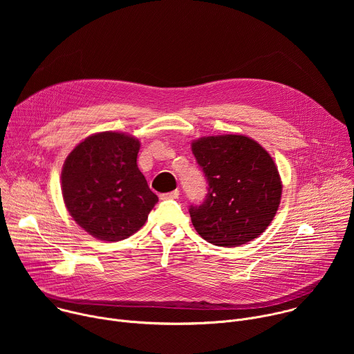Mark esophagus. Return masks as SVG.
Returning a JSON list of instances; mask_svg holds the SVG:
<instances>
[{
	"instance_id": "1",
	"label": "esophagus",
	"mask_w": 354,
	"mask_h": 354,
	"mask_svg": "<svg viewBox=\"0 0 354 354\" xmlns=\"http://www.w3.org/2000/svg\"><path fill=\"white\" fill-rule=\"evenodd\" d=\"M179 196V190L176 189V190H172V192H169V193H162L161 194V198L162 200H169V198H176Z\"/></svg>"
}]
</instances>
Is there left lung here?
<instances>
[{
    "label": "left lung",
    "instance_id": "8db88e82",
    "mask_svg": "<svg viewBox=\"0 0 354 354\" xmlns=\"http://www.w3.org/2000/svg\"><path fill=\"white\" fill-rule=\"evenodd\" d=\"M192 153L209 183L206 200L189 209L198 235L227 248L258 238L274 218L283 189L270 154L242 134L201 137Z\"/></svg>",
    "mask_w": 354,
    "mask_h": 354
}]
</instances>
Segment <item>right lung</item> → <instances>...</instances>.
<instances>
[{
	"label": "right lung",
	"instance_id": "obj_1",
	"mask_svg": "<svg viewBox=\"0 0 354 354\" xmlns=\"http://www.w3.org/2000/svg\"><path fill=\"white\" fill-rule=\"evenodd\" d=\"M140 141L102 131L81 141L63 165L62 192L74 221L89 235L122 241L147 221L158 197L137 167Z\"/></svg>",
	"mask_w": 354,
	"mask_h": 354
}]
</instances>
